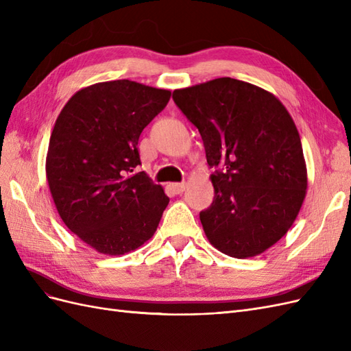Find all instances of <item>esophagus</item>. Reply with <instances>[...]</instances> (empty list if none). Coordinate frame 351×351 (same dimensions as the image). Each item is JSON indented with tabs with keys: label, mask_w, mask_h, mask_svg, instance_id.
<instances>
[{
	"label": "esophagus",
	"mask_w": 351,
	"mask_h": 351,
	"mask_svg": "<svg viewBox=\"0 0 351 351\" xmlns=\"http://www.w3.org/2000/svg\"><path fill=\"white\" fill-rule=\"evenodd\" d=\"M169 189H171L176 195H180L186 190V183H171L169 184Z\"/></svg>",
	"instance_id": "1"
}]
</instances>
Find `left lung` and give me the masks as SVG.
<instances>
[{
	"mask_svg": "<svg viewBox=\"0 0 351 351\" xmlns=\"http://www.w3.org/2000/svg\"><path fill=\"white\" fill-rule=\"evenodd\" d=\"M173 99L205 145L214 202L200 212L209 243L231 258L258 256L299 215L307 169L299 132L274 93L219 77L176 89Z\"/></svg>",
	"mask_w": 351,
	"mask_h": 351,
	"instance_id": "1",
	"label": "left lung"
}]
</instances>
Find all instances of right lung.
<instances>
[{
  "instance_id": "1",
  "label": "right lung",
  "mask_w": 351,
  "mask_h": 351,
  "mask_svg": "<svg viewBox=\"0 0 351 351\" xmlns=\"http://www.w3.org/2000/svg\"><path fill=\"white\" fill-rule=\"evenodd\" d=\"M171 92L129 79L82 88L61 110L51 133L45 171L67 228L108 256L152 239L168 205L164 187L141 165L137 142Z\"/></svg>"
}]
</instances>
